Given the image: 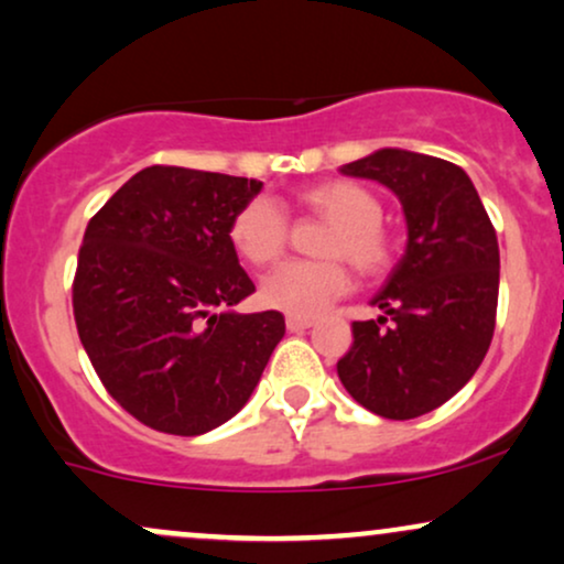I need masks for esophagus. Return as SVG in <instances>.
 I'll use <instances>...</instances> for the list:
<instances>
[{"label":"esophagus","mask_w":564,"mask_h":564,"mask_svg":"<svg viewBox=\"0 0 564 564\" xmlns=\"http://www.w3.org/2000/svg\"><path fill=\"white\" fill-rule=\"evenodd\" d=\"M315 325V317H296V315H289L286 317V328L289 330H304V328H312Z\"/></svg>","instance_id":"esophagus-1"}]
</instances>
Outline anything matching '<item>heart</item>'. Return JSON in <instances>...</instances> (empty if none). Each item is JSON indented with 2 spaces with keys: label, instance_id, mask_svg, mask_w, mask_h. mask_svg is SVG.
<instances>
[{
  "label": "heart",
  "instance_id": "obj_1",
  "mask_svg": "<svg viewBox=\"0 0 564 564\" xmlns=\"http://www.w3.org/2000/svg\"><path fill=\"white\" fill-rule=\"evenodd\" d=\"M302 213L328 220L317 241L323 260H296L264 278L260 300L264 307L312 317L330 302L347 294L349 262L362 278L389 273L397 254L393 234L383 226V205L368 186L357 181L334 178L304 186L294 194ZM228 236L241 260L268 268L281 260L289 243V217L275 202L254 196L230 217Z\"/></svg>",
  "mask_w": 564,
  "mask_h": 564
}]
</instances>
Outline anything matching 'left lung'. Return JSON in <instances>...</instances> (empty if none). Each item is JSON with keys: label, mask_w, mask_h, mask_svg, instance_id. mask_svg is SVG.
I'll use <instances>...</instances> for the list:
<instances>
[{"label": "left lung", "mask_w": 564, "mask_h": 564, "mask_svg": "<svg viewBox=\"0 0 564 564\" xmlns=\"http://www.w3.org/2000/svg\"><path fill=\"white\" fill-rule=\"evenodd\" d=\"M399 196L406 252L372 300L383 315L351 323L336 370L355 402L389 420L436 410L470 381L497 325L499 243L463 167L381 149L341 167Z\"/></svg>", "instance_id": "left-lung-1"}]
</instances>
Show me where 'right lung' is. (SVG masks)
<instances>
[{"label":"right lung","instance_id":"obj_1","mask_svg":"<svg viewBox=\"0 0 564 564\" xmlns=\"http://www.w3.org/2000/svg\"><path fill=\"white\" fill-rule=\"evenodd\" d=\"M260 188L152 165L88 220L73 278L80 344L107 393L149 429L199 436L226 423L286 334L275 310L228 312L254 291L230 217Z\"/></svg>","mask_w":564,"mask_h":564}]
</instances>
